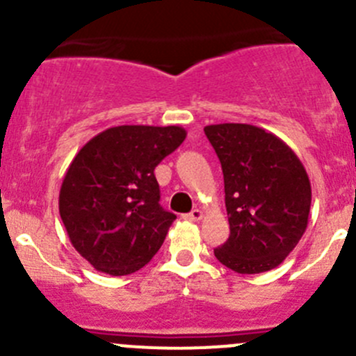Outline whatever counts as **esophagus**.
Wrapping results in <instances>:
<instances>
[{
  "mask_svg": "<svg viewBox=\"0 0 356 356\" xmlns=\"http://www.w3.org/2000/svg\"><path fill=\"white\" fill-rule=\"evenodd\" d=\"M184 218H186V220L198 222V220H201V218H203V211H201V210H198V208H196V210H193L191 213H186V215H184Z\"/></svg>",
  "mask_w": 356,
  "mask_h": 356,
  "instance_id": "34e87169",
  "label": "esophagus"
}]
</instances>
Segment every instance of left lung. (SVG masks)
Listing matches in <instances>:
<instances>
[{
	"label": "left lung",
	"mask_w": 356,
	"mask_h": 356,
	"mask_svg": "<svg viewBox=\"0 0 356 356\" xmlns=\"http://www.w3.org/2000/svg\"><path fill=\"white\" fill-rule=\"evenodd\" d=\"M224 172L231 234L213 253L238 274L282 264L308 225L312 186L296 153L277 136L250 124L204 127Z\"/></svg>",
	"instance_id": "1"
}]
</instances>
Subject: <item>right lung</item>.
I'll return each instance as SVG.
<instances>
[{"instance_id":"1","label":"right lung","mask_w":356,"mask_h":356,"mask_svg":"<svg viewBox=\"0 0 356 356\" xmlns=\"http://www.w3.org/2000/svg\"><path fill=\"white\" fill-rule=\"evenodd\" d=\"M179 125H118L89 139L60 188L72 246L96 270L129 275L163 245L175 215L160 207L155 167L181 146Z\"/></svg>"}]
</instances>
